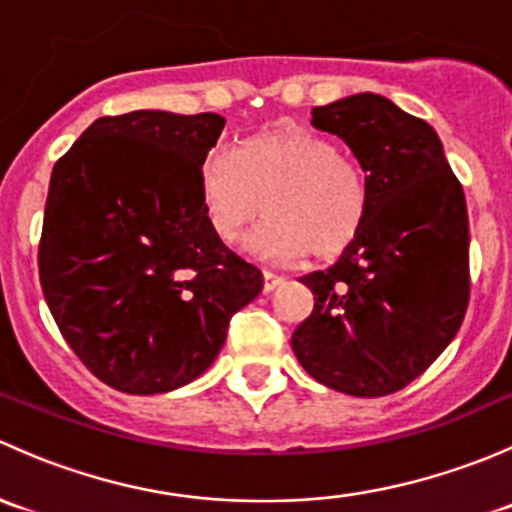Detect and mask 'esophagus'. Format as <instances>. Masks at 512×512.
Returning <instances> with one entry per match:
<instances>
[{"label":"esophagus","instance_id":"esophagus-1","mask_svg":"<svg viewBox=\"0 0 512 512\" xmlns=\"http://www.w3.org/2000/svg\"><path fill=\"white\" fill-rule=\"evenodd\" d=\"M285 282V277L275 275V272H262V292H272L275 287H280Z\"/></svg>","mask_w":512,"mask_h":512}]
</instances>
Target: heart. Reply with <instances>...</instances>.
Masks as SVG:
<instances>
[{"instance_id": "heart-1", "label": "heart", "mask_w": 512, "mask_h": 512, "mask_svg": "<svg viewBox=\"0 0 512 512\" xmlns=\"http://www.w3.org/2000/svg\"><path fill=\"white\" fill-rule=\"evenodd\" d=\"M205 218L223 242H235L265 210V225L247 250L277 265L299 262L309 250L337 257L364 230L371 205L364 168L322 133L280 128L242 143L235 153L213 151L200 165Z\"/></svg>"}]
</instances>
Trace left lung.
<instances>
[{
	"label": "left lung",
	"mask_w": 512,
	"mask_h": 512,
	"mask_svg": "<svg viewBox=\"0 0 512 512\" xmlns=\"http://www.w3.org/2000/svg\"><path fill=\"white\" fill-rule=\"evenodd\" d=\"M369 178L364 230L329 270L299 277L314 309L292 334L299 364L349 396L394 394L453 342L468 309V208L431 126L379 94L312 111Z\"/></svg>",
	"instance_id": "8db88e82"
}]
</instances>
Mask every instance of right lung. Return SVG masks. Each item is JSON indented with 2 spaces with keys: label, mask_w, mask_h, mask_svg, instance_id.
<instances>
[{
  "label": "right lung",
  "mask_w": 512,
  "mask_h": 512,
  "mask_svg": "<svg viewBox=\"0 0 512 512\" xmlns=\"http://www.w3.org/2000/svg\"><path fill=\"white\" fill-rule=\"evenodd\" d=\"M218 113L91 123L51 170L39 280L56 327L103 384L165 394L198 379L262 289L205 218L200 165Z\"/></svg>",
  "instance_id": "add662e5"
}]
</instances>
